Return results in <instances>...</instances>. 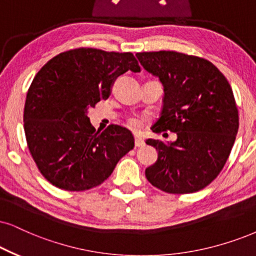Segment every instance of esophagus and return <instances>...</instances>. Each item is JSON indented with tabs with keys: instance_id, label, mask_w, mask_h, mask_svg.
<instances>
[{
	"instance_id": "esophagus-1",
	"label": "esophagus",
	"mask_w": 256,
	"mask_h": 256,
	"mask_svg": "<svg viewBox=\"0 0 256 256\" xmlns=\"http://www.w3.org/2000/svg\"><path fill=\"white\" fill-rule=\"evenodd\" d=\"M134 145H136V146H137V148H143L144 145H145L144 139L140 138V137H136V139H134Z\"/></svg>"
}]
</instances>
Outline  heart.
I'll return each instance as SVG.
<instances>
[{"label": "heart", "instance_id": "heart-1", "mask_svg": "<svg viewBox=\"0 0 256 256\" xmlns=\"http://www.w3.org/2000/svg\"><path fill=\"white\" fill-rule=\"evenodd\" d=\"M128 124H130L132 128H139V126H140V120H139L138 118H130L128 119Z\"/></svg>", "mask_w": 256, "mask_h": 256}]
</instances>
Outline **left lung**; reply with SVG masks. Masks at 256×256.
Returning <instances> with one entry per match:
<instances>
[{
    "mask_svg": "<svg viewBox=\"0 0 256 256\" xmlns=\"http://www.w3.org/2000/svg\"><path fill=\"white\" fill-rule=\"evenodd\" d=\"M148 73L164 87L163 108L154 132L177 139H148L158 158L145 170L152 186L168 194L203 189L221 172L238 130V111L226 76L203 58L171 50L137 53Z\"/></svg>",
    "mask_w": 256,
    "mask_h": 256,
    "instance_id": "1",
    "label": "left lung"
}]
</instances>
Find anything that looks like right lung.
I'll use <instances>...</instances> for the list:
<instances>
[{
	"instance_id": "add662e5",
	"label": "right lung",
	"mask_w": 256,
	"mask_h": 256,
	"mask_svg": "<svg viewBox=\"0 0 256 256\" xmlns=\"http://www.w3.org/2000/svg\"><path fill=\"white\" fill-rule=\"evenodd\" d=\"M128 70L140 72L132 53L76 48L58 54L35 76L26 98L24 134L38 171L53 186L67 192L98 186L134 148L128 128L112 124L100 134L87 117Z\"/></svg>"
}]
</instances>
